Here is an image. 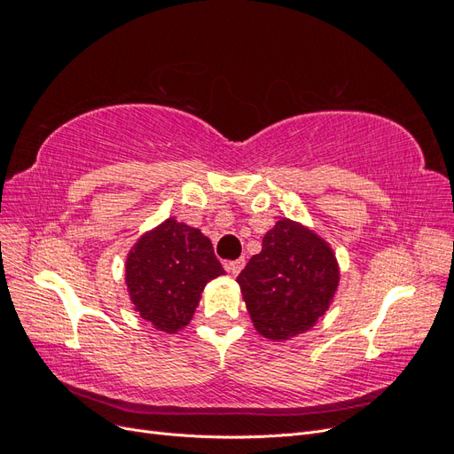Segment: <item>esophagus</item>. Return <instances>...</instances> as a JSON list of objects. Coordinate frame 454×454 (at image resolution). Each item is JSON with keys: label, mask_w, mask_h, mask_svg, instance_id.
<instances>
[{"label": "esophagus", "mask_w": 454, "mask_h": 454, "mask_svg": "<svg viewBox=\"0 0 454 454\" xmlns=\"http://www.w3.org/2000/svg\"><path fill=\"white\" fill-rule=\"evenodd\" d=\"M225 270L229 274H232V277H237V274L244 269V259H237V261H227V263H223Z\"/></svg>", "instance_id": "esophagus-1"}]
</instances>
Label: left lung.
<instances>
[{
	"instance_id": "obj_1",
	"label": "left lung",
	"mask_w": 454,
	"mask_h": 454,
	"mask_svg": "<svg viewBox=\"0 0 454 454\" xmlns=\"http://www.w3.org/2000/svg\"><path fill=\"white\" fill-rule=\"evenodd\" d=\"M339 278L332 246L312 229L280 217L237 282L257 333L287 340L322 318Z\"/></svg>"
}]
</instances>
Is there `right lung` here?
Returning a JSON list of instances; mask_svg holds the SVG:
<instances>
[{
  "mask_svg": "<svg viewBox=\"0 0 454 454\" xmlns=\"http://www.w3.org/2000/svg\"><path fill=\"white\" fill-rule=\"evenodd\" d=\"M222 274L210 239L174 217L142 235L125 263L134 310L164 333L191 322L204 286Z\"/></svg>",
  "mask_w": 454,
  "mask_h": 454,
  "instance_id": "1",
  "label": "right lung"
}]
</instances>
